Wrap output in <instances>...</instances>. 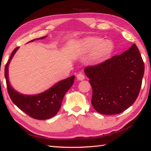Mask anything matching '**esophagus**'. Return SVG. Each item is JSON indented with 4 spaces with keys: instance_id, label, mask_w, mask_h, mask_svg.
<instances>
[{
    "instance_id": "esophagus-1",
    "label": "esophagus",
    "mask_w": 151,
    "mask_h": 151,
    "mask_svg": "<svg viewBox=\"0 0 151 151\" xmlns=\"http://www.w3.org/2000/svg\"><path fill=\"white\" fill-rule=\"evenodd\" d=\"M76 78H77L78 81H83L84 79H85V75H84L83 73H80L76 75Z\"/></svg>"
}]
</instances>
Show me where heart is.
<instances>
[{"mask_svg":"<svg viewBox=\"0 0 151 151\" xmlns=\"http://www.w3.org/2000/svg\"><path fill=\"white\" fill-rule=\"evenodd\" d=\"M83 47L86 51L93 50V56L94 60L101 61L108 58L114 48L113 44L109 40H103L96 37L86 39L83 42Z\"/></svg>","mask_w":151,"mask_h":151,"instance_id":"b5f03b06","label":"heart"}]
</instances>
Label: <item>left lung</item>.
<instances>
[{
	"label": "left lung",
	"mask_w": 151,
	"mask_h": 151,
	"mask_svg": "<svg viewBox=\"0 0 151 151\" xmlns=\"http://www.w3.org/2000/svg\"><path fill=\"white\" fill-rule=\"evenodd\" d=\"M93 88L91 103L102 114L123 112L136 101L145 65L136 45L99 65L84 69Z\"/></svg>",
	"instance_id": "1"
}]
</instances>
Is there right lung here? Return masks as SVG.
I'll list each match as a JSON object with an SVG mask.
<instances>
[{"label": "right lung", "instance_id": "obj_1", "mask_svg": "<svg viewBox=\"0 0 151 151\" xmlns=\"http://www.w3.org/2000/svg\"><path fill=\"white\" fill-rule=\"evenodd\" d=\"M46 37L47 36L38 38L29 42H33L35 40L43 39ZM19 48L17 47L12 51L4 68V76L10 98L15 105L33 119L45 120L52 118L60 110L63 97L73 85L75 76H71L58 82L48 90L38 94L28 95L20 94L12 87L9 79V64Z\"/></svg>", "mask_w": 151, "mask_h": 151}]
</instances>
